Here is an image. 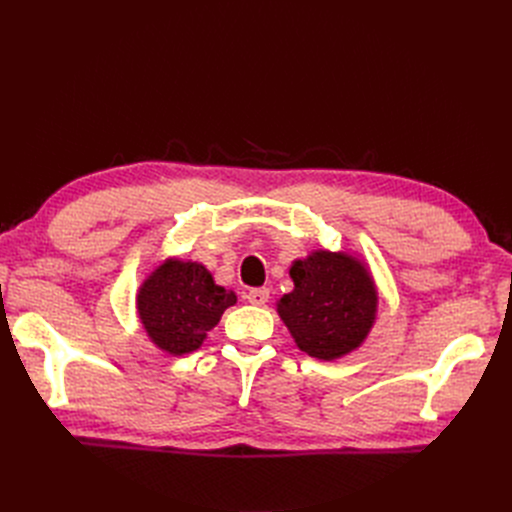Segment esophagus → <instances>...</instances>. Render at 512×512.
Masks as SVG:
<instances>
[{"instance_id":"34e87169","label":"esophagus","mask_w":512,"mask_h":512,"mask_svg":"<svg viewBox=\"0 0 512 512\" xmlns=\"http://www.w3.org/2000/svg\"><path fill=\"white\" fill-rule=\"evenodd\" d=\"M267 299H270V290H267V288H253V290L247 292V301L251 305L263 307L267 303Z\"/></svg>"}]
</instances>
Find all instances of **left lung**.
<instances>
[{
  "label": "left lung",
  "mask_w": 512,
  "mask_h": 512,
  "mask_svg": "<svg viewBox=\"0 0 512 512\" xmlns=\"http://www.w3.org/2000/svg\"><path fill=\"white\" fill-rule=\"evenodd\" d=\"M294 288L276 311L303 353L319 361L351 355L378 319V284L369 263L348 251L313 249L288 270Z\"/></svg>",
  "instance_id": "1"
}]
</instances>
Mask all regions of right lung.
<instances>
[{
	"instance_id": "right-lung-1",
	"label": "right lung",
	"mask_w": 512,
	"mask_h": 512,
	"mask_svg": "<svg viewBox=\"0 0 512 512\" xmlns=\"http://www.w3.org/2000/svg\"><path fill=\"white\" fill-rule=\"evenodd\" d=\"M232 305L236 292L215 284L207 267L193 259H164L137 290V315L147 338L172 357L201 348Z\"/></svg>"
}]
</instances>
